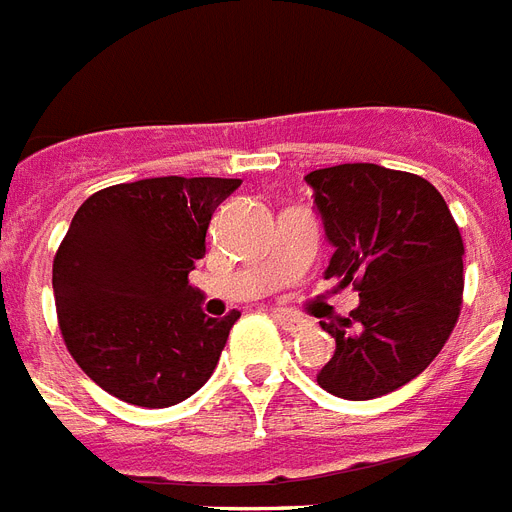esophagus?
Listing matches in <instances>:
<instances>
[{"mask_svg": "<svg viewBox=\"0 0 512 512\" xmlns=\"http://www.w3.org/2000/svg\"><path fill=\"white\" fill-rule=\"evenodd\" d=\"M275 320L280 322L282 330H288V333H301V330H306L309 327V320H304V317H298V314L293 312H275Z\"/></svg>", "mask_w": 512, "mask_h": 512, "instance_id": "1", "label": "esophagus"}]
</instances>
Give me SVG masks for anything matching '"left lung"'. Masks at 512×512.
Instances as JSON below:
<instances>
[{
    "label": "left lung",
    "instance_id": "left-lung-1",
    "mask_svg": "<svg viewBox=\"0 0 512 512\" xmlns=\"http://www.w3.org/2000/svg\"><path fill=\"white\" fill-rule=\"evenodd\" d=\"M335 251L325 277L354 282L349 320L320 322L335 338L317 372L327 394L365 402L431 365L463 306V237L441 192L418 174L341 163L306 174Z\"/></svg>",
    "mask_w": 512,
    "mask_h": 512
}]
</instances>
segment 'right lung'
<instances>
[{
    "mask_svg": "<svg viewBox=\"0 0 512 512\" xmlns=\"http://www.w3.org/2000/svg\"><path fill=\"white\" fill-rule=\"evenodd\" d=\"M240 179L153 177L81 203L57 248L52 288L65 346L121 402L171 407L198 391L240 312L216 320L187 280L216 206Z\"/></svg>",
    "mask_w": 512,
    "mask_h": 512,
    "instance_id": "obj_1",
    "label": "right lung"
}]
</instances>
